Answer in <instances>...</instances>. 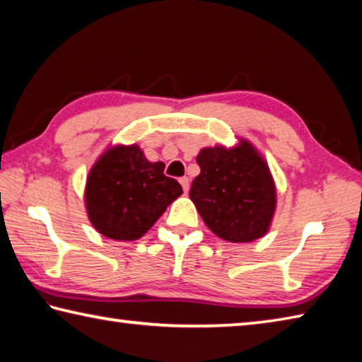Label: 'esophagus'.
I'll return each mask as SVG.
<instances>
[{"mask_svg":"<svg viewBox=\"0 0 362 362\" xmlns=\"http://www.w3.org/2000/svg\"><path fill=\"white\" fill-rule=\"evenodd\" d=\"M180 182H181V186H182V191L187 194L189 192V177H186V176L181 177Z\"/></svg>","mask_w":362,"mask_h":362,"instance_id":"1","label":"esophagus"}]
</instances>
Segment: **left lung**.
Returning <instances> with one entry per match:
<instances>
[{
  "instance_id": "1",
  "label": "left lung",
  "mask_w": 362,
  "mask_h": 362,
  "mask_svg": "<svg viewBox=\"0 0 362 362\" xmlns=\"http://www.w3.org/2000/svg\"><path fill=\"white\" fill-rule=\"evenodd\" d=\"M200 175L189 192L214 235L250 243L269 232L276 210V186L267 160L248 139L232 148L218 144L195 157Z\"/></svg>"
}]
</instances>
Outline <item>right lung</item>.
I'll return each instance as SVG.
<instances>
[{
	"mask_svg": "<svg viewBox=\"0 0 362 362\" xmlns=\"http://www.w3.org/2000/svg\"><path fill=\"white\" fill-rule=\"evenodd\" d=\"M163 162H149L138 144H114L88 171L84 204L101 235L120 242L141 238L182 194Z\"/></svg>",
	"mask_w": 362,
	"mask_h": 362,
	"instance_id": "add662e5",
	"label": "right lung"
}]
</instances>
